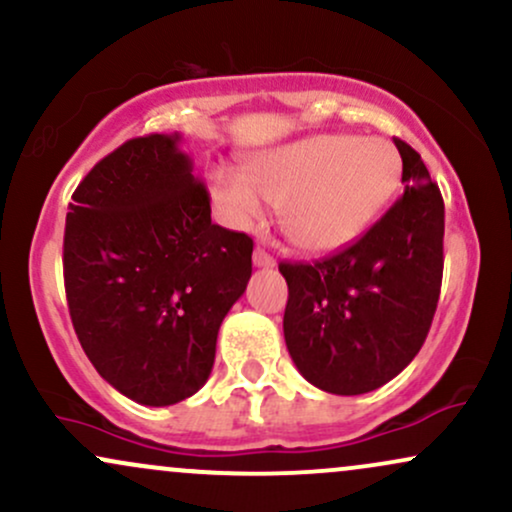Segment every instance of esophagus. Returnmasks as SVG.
<instances>
[{"label": "esophagus", "mask_w": 512, "mask_h": 512, "mask_svg": "<svg viewBox=\"0 0 512 512\" xmlns=\"http://www.w3.org/2000/svg\"><path fill=\"white\" fill-rule=\"evenodd\" d=\"M252 262H255V267H274V257L267 255L262 248H255V252H252Z\"/></svg>", "instance_id": "1"}]
</instances>
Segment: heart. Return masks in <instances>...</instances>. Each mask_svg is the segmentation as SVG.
<instances>
[{"mask_svg":"<svg viewBox=\"0 0 512 512\" xmlns=\"http://www.w3.org/2000/svg\"><path fill=\"white\" fill-rule=\"evenodd\" d=\"M400 157L389 140L369 135H312L252 159L248 174L217 169L212 190L226 219L250 226L264 202L279 205V224L295 248L329 252L353 243L389 202Z\"/></svg>","mask_w":512,"mask_h":512,"instance_id":"heart-1","label":"heart"}]
</instances>
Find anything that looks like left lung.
Returning a JSON list of instances; mask_svg holds the SVG:
<instances>
[{"label":"left lung","instance_id":"8db88e82","mask_svg":"<svg viewBox=\"0 0 512 512\" xmlns=\"http://www.w3.org/2000/svg\"><path fill=\"white\" fill-rule=\"evenodd\" d=\"M403 195L377 224L312 264L281 262L283 336L295 367L336 396L369 393L410 365L432 326L443 276V197L422 157L393 138Z\"/></svg>","mask_w":512,"mask_h":512}]
</instances>
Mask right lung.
<instances>
[{
    "label": "right lung",
    "instance_id": "obj_1",
    "mask_svg": "<svg viewBox=\"0 0 512 512\" xmlns=\"http://www.w3.org/2000/svg\"><path fill=\"white\" fill-rule=\"evenodd\" d=\"M181 135L133 138L78 183L64 231L73 329L104 381L164 408L205 386L252 274V238L212 224Z\"/></svg>",
    "mask_w": 512,
    "mask_h": 512
}]
</instances>
